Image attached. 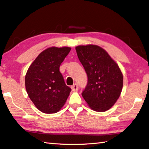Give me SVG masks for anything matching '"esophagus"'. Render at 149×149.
I'll return each mask as SVG.
<instances>
[{"instance_id":"34e87169","label":"esophagus","mask_w":149,"mask_h":149,"mask_svg":"<svg viewBox=\"0 0 149 149\" xmlns=\"http://www.w3.org/2000/svg\"><path fill=\"white\" fill-rule=\"evenodd\" d=\"M71 88H72V90L73 91H78L79 87H78V85L77 84H74L71 87Z\"/></svg>"}]
</instances>
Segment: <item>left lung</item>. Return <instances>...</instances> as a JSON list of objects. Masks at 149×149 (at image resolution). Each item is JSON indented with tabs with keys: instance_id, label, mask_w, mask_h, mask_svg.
Wrapping results in <instances>:
<instances>
[{
	"instance_id": "1",
	"label": "left lung",
	"mask_w": 149,
	"mask_h": 149,
	"mask_svg": "<svg viewBox=\"0 0 149 149\" xmlns=\"http://www.w3.org/2000/svg\"><path fill=\"white\" fill-rule=\"evenodd\" d=\"M75 49L88 79L82 97L94 111H107L115 104L123 87L119 66L97 45H79Z\"/></svg>"
}]
</instances>
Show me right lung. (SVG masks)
Here are the masks:
<instances>
[{"instance_id":"obj_1","label":"right lung","mask_w":149,"mask_h":149,"mask_svg":"<svg viewBox=\"0 0 149 149\" xmlns=\"http://www.w3.org/2000/svg\"><path fill=\"white\" fill-rule=\"evenodd\" d=\"M70 49L66 47L45 49L26 72L25 86L28 96L44 113L59 111L69 96L71 89L65 83L59 68Z\"/></svg>"}]
</instances>
